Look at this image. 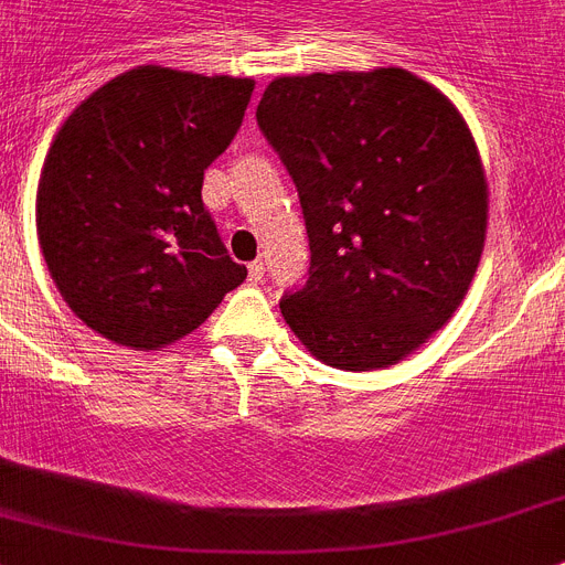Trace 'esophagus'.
<instances>
[{
    "label": "esophagus",
    "mask_w": 565,
    "mask_h": 565,
    "mask_svg": "<svg viewBox=\"0 0 565 565\" xmlns=\"http://www.w3.org/2000/svg\"><path fill=\"white\" fill-rule=\"evenodd\" d=\"M265 277V263L263 259H254V263L248 265V279L250 282H263Z\"/></svg>",
    "instance_id": "34e87169"
}]
</instances>
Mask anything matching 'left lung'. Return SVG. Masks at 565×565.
<instances>
[{
    "instance_id": "obj_1",
    "label": "left lung",
    "mask_w": 565,
    "mask_h": 565,
    "mask_svg": "<svg viewBox=\"0 0 565 565\" xmlns=\"http://www.w3.org/2000/svg\"><path fill=\"white\" fill-rule=\"evenodd\" d=\"M256 124L309 233L286 323L329 366H393L454 317L482 256L488 184L468 124L404 68L277 77Z\"/></svg>"
}]
</instances>
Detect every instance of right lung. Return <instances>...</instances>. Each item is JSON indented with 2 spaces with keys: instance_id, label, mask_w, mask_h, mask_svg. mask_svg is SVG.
<instances>
[{
  "instance_id": "add662e5",
  "label": "right lung",
  "mask_w": 565,
  "mask_h": 565,
  "mask_svg": "<svg viewBox=\"0 0 565 565\" xmlns=\"http://www.w3.org/2000/svg\"><path fill=\"white\" fill-rule=\"evenodd\" d=\"M254 81L161 65L120 74L68 115L36 190L51 279L88 329L161 349L248 277L204 210V170L239 132Z\"/></svg>"
}]
</instances>
